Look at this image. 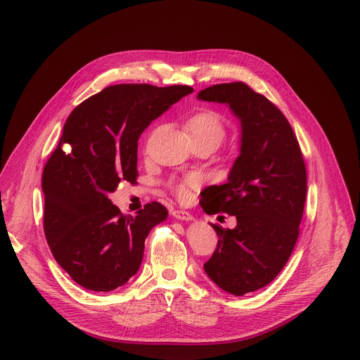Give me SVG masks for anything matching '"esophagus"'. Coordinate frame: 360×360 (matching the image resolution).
I'll return each instance as SVG.
<instances>
[{
  "mask_svg": "<svg viewBox=\"0 0 360 360\" xmlns=\"http://www.w3.org/2000/svg\"><path fill=\"white\" fill-rule=\"evenodd\" d=\"M172 214H174L175 219L182 220V221H190V220H193V214L185 212V210H175Z\"/></svg>",
  "mask_w": 360,
  "mask_h": 360,
  "instance_id": "obj_1",
  "label": "esophagus"
}]
</instances>
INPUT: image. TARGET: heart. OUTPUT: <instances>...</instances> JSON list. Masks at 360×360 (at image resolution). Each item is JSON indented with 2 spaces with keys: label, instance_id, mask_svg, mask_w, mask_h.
Instances as JSON below:
<instances>
[{
  "label": "heart",
  "instance_id": "b5f03b06",
  "mask_svg": "<svg viewBox=\"0 0 360 360\" xmlns=\"http://www.w3.org/2000/svg\"><path fill=\"white\" fill-rule=\"evenodd\" d=\"M185 128L188 131V134H190V137H191V141L210 140L216 146H219L226 136L224 121L221 120V117L217 112L210 110V109L195 112L194 115L188 118ZM197 184H198L197 176H194V175L186 176L174 184L175 193L179 197H185L188 194V191H190L191 188H194Z\"/></svg>",
  "mask_w": 360,
  "mask_h": 360
}]
</instances>
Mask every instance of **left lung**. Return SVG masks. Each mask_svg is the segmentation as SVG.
I'll use <instances>...</instances> for the list:
<instances>
[{"instance_id": "left-lung-1", "label": "left lung", "mask_w": 360, "mask_h": 360, "mask_svg": "<svg viewBox=\"0 0 360 360\" xmlns=\"http://www.w3.org/2000/svg\"><path fill=\"white\" fill-rule=\"evenodd\" d=\"M200 101L224 103L240 121V150L228 182L207 186V214L236 217L235 229L212 224L217 248L204 271L231 295L255 292L286 266L299 236L307 167L295 132L280 109L242 82L201 90Z\"/></svg>"}]
</instances>
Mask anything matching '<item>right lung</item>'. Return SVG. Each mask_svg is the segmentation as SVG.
<instances>
[{
	"label": "right lung",
	"mask_w": 360,
	"mask_h": 360,
	"mask_svg": "<svg viewBox=\"0 0 360 360\" xmlns=\"http://www.w3.org/2000/svg\"><path fill=\"white\" fill-rule=\"evenodd\" d=\"M190 86L117 84L75 108L42 174L44 231L56 262L80 286L110 292L134 276L144 240L167 217L160 202L124 216L108 198L137 179L141 132Z\"/></svg>",
	"instance_id": "add662e5"
}]
</instances>
